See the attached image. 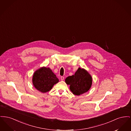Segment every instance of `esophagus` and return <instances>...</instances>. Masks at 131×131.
<instances>
[{
  "label": "esophagus",
  "mask_w": 131,
  "mask_h": 131,
  "mask_svg": "<svg viewBox=\"0 0 131 131\" xmlns=\"http://www.w3.org/2000/svg\"><path fill=\"white\" fill-rule=\"evenodd\" d=\"M60 79H61V80L63 81V80H64V77H63V76H61V78H60Z\"/></svg>",
  "instance_id": "esophagus-1"
}]
</instances>
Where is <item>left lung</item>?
Wrapping results in <instances>:
<instances>
[{
    "label": "left lung",
    "mask_w": 131,
    "mask_h": 131,
    "mask_svg": "<svg viewBox=\"0 0 131 131\" xmlns=\"http://www.w3.org/2000/svg\"><path fill=\"white\" fill-rule=\"evenodd\" d=\"M65 82L70 85V89L73 93L79 95L87 92L92 84V78L84 69L79 68L74 75L66 78Z\"/></svg>",
    "instance_id": "8db88e82"
}]
</instances>
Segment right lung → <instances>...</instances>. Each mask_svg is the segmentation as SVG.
Segmentation results:
<instances>
[{
    "mask_svg": "<svg viewBox=\"0 0 131 131\" xmlns=\"http://www.w3.org/2000/svg\"><path fill=\"white\" fill-rule=\"evenodd\" d=\"M59 82L58 79L49 68L42 67L34 74L32 83L34 86L40 92H48L54 84Z\"/></svg>",
    "mask_w": 131,
    "mask_h": 131,
    "instance_id": "right-lung-1",
    "label": "right lung"
}]
</instances>
